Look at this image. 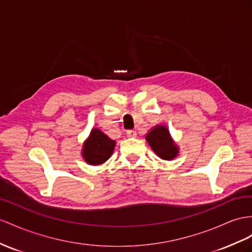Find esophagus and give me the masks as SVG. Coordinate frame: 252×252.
<instances>
[{
  "mask_svg": "<svg viewBox=\"0 0 252 252\" xmlns=\"http://www.w3.org/2000/svg\"><path fill=\"white\" fill-rule=\"evenodd\" d=\"M126 135H127V137H135V136H136V131L127 130L126 131Z\"/></svg>",
  "mask_w": 252,
  "mask_h": 252,
  "instance_id": "obj_1",
  "label": "esophagus"
}]
</instances>
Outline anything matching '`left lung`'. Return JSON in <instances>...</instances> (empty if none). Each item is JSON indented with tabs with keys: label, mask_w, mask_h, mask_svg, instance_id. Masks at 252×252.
<instances>
[{
	"label": "left lung",
	"mask_w": 252,
	"mask_h": 252,
	"mask_svg": "<svg viewBox=\"0 0 252 252\" xmlns=\"http://www.w3.org/2000/svg\"><path fill=\"white\" fill-rule=\"evenodd\" d=\"M146 140L152 150L162 159H173L179 153V148L172 140L170 133L165 126H154L146 135Z\"/></svg>",
	"instance_id": "1"
}]
</instances>
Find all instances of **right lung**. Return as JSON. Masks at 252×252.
I'll return each instance as SVG.
<instances>
[{"label":"right lung","mask_w":252,"mask_h":252,"mask_svg":"<svg viewBox=\"0 0 252 252\" xmlns=\"http://www.w3.org/2000/svg\"><path fill=\"white\" fill-rule=\"evenodd\" d=\"M116 141L109 138L99 128H93L89 137L85 140L82 157L89 165H100L111 158Z\"/></svg>","instance_id":"1"}]
</instances>
